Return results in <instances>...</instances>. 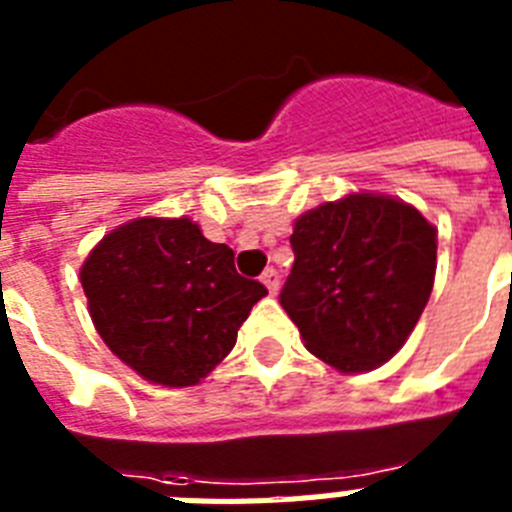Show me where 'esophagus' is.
Listing matches in <instances>:
<instances>
[{"label":"esophagus","mask_w":512,"mask_h":512,"mask_svg":"<svg viewBox=\"0 0 512 512\" xmlns=\"http://www.w3.org/2000/svg\"><path fill=\"white\" fill-rule=\"evenodd\" d=\"M260 281L265 284V289L271 292V295H276V289H279V271H273V268H268V271L260 276Z\"/></svg>","instance_id":"1"}]
</instances>
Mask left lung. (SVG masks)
<instances>
[{
	"instance_id": "left-lung-1",
	"label": "left lung",
	"mask_w": 512,
	"mask_h": 512,
	"mask_svg": "<svg viewBox=\"0 0 512 512\" xmlns=\"http://www.w3.org/2000/svg\"><path fill=\"white\" fill-rule=\"evenodd\" d=\"M289 241L295 265L279 300L305 348L342 374L396 356L436 279V228L420 209L348 193L297 217Z\"/></svg>"
}]
</instances>
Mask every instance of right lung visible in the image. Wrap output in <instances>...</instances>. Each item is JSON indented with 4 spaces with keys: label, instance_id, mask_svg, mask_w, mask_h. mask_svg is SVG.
I'll return each instance as SVG.
<instances>
[{
    "label": "right lung",
    "instance_id": "right-lung-1",
    "mask_svg": "<svg viewBox=\"0 0 512 512\" xmlns=\"http://www.w3.org/2000/svg\"><path fill=\"white\" fill-rule=\"evenodd\" d=\"M82 289L108 350L143 380L199 385L231 348L257 300L233 249L215 244L191 217H135L92 247Z\"/></svg>",
    "mask_w": 512,
    "mask_h": 512
}]
</instances>
